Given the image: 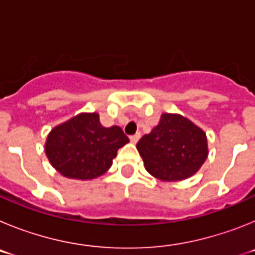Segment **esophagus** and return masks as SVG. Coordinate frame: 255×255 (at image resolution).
I'll use <instances>...</instances> for the list:
<instances>
[{"label": "esophagus", "instance_id": "1", "mask_svg": "<svg viewBox=\"0 0 255 255\" xmlns=\"http://www.w3.org/2000/svg\"><path fill=\"white\" fill-rule=\"evenodd\" d=\"M140 132H138V134H135V135H131V136H130V141H131L132 144H136L138 143V140L139 139H140Z\"/></svg>", "mask_w": 255, "mask_h": 255}]
</instances>
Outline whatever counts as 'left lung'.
Masks as SVG:
<instances>
[{"instance_id": "8db88e82", "label": "left lung", "mask_w": 255, "mask_h": 255, "mask_svg": "<svg viewBox=\"0 0 255 255\" xmlns=\"http://www.w3.org/2000/svg\"><path fill=\"white\" fill-rule=\"evenodd\" d=\"M136 149L145 170L161 181L189 179L208 157L206 132L186 117L167 112L138 141Z\"/></svg>"}]
</instances>
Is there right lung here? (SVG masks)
<instances>
[{"instance_id":"1","label":"right lung","mask_w":255,"mask_h":255,"mask_svg":"<svg viewBox=\"0 0 255 255\" xmlns=\"http://www.w3.org/2000/svg\"><path fill=\"white\" fill-rule=\"evenodd\" d=\"M129 138L119 126L105 128L96 112H82L55 126L44 150L49 163L67 179L92 180L112 166Z\"/></svg>"}]
</instances>
